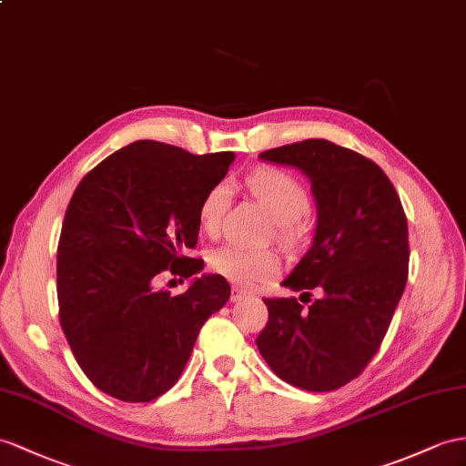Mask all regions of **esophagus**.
I'll list each match as a JSON object with an SVG mask.
<instances>
[{
    "label": "esophagus",
    "mask_w": 466,
    "mask_h": 466,
    "mask_svg": "<svg viewBox=\"0 0 466 466\" xmlns=\"http://www.w3.org/2000/svg\"><path fill=\"white\" fill-rule=\"evenodd\" d=\"M245 297H248V290L239 289V287H233V289H231V300H233V302H239V300L245 299Z\"/></svg>",
    "instance_id": "esophagus-1"
}]
</instances>
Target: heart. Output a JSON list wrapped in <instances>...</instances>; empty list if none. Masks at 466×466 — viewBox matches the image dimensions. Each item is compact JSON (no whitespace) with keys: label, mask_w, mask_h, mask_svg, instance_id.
I'll return each instance as SVG.
<instances>
[{"label":"heart","mask_w":466,"mask_h":466,"mask_svg":"<svg viewBox=\"0 0 466 466\" xmlns=\"http://www.w3.org/2000/svg\"><path fill=\"white\" fill-rule=\"evenodd\" d=\"M247 187L275 219L279 239L292 243L302 231V215L310 208V194L302 181L282 167H258L248 174ZM231 189L227 184L211 186L199 203L198 219L203 233L218 235L229 208ZM209 268L237 287H255L272 280L280 270V258L270 248L255 251L237 245L215 248L208 258Z\"/></svg>","instance_id":"obj_1"}]
</instances>
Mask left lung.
<instances>
[{
    "label": "left lung",
    "mask_w": 466,
    "mask_h": 466,
    "mask_svg": "<svg viewBox=\"0 0 466 466\" xmlns=\"http://www.w3.org/2000/svg\"><path fill=\"white\" fill-rule=\"evenodd\" d=\"M263 160L310 177L319 225L309 253L282 282L323 297L263 299L268 320L257 348L280 380L332 391L356 380L380 350L410 275V233L401 199L383 169L324 138L272 147Z\"/></svg>",
    "instance_id": "obj_1"
}]
</instances>
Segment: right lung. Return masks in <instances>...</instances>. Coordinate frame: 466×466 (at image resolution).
I'll return each instance as SVG.
<instances>
[{
    "instance_id": "add662e5",
    "label": "right lung",
    "mask_w": 466,
    "mask_h": 466,
    "mask_svg": "<svg viewBox=\"0 0 466 466\" xmlns=\"http://www.w3.org/2000/svg\"><path fill=\"white\" fill-rule=\"evenodd\" d=\"M233 157L138 140L76 186L56 247V299L76 364L100 391L146 403L174 388L201 326L229 300L219 275L176 297L154 282L164 270H201L203 258L189 257L199 203Z\"/></svg>"
}]
</instances>
